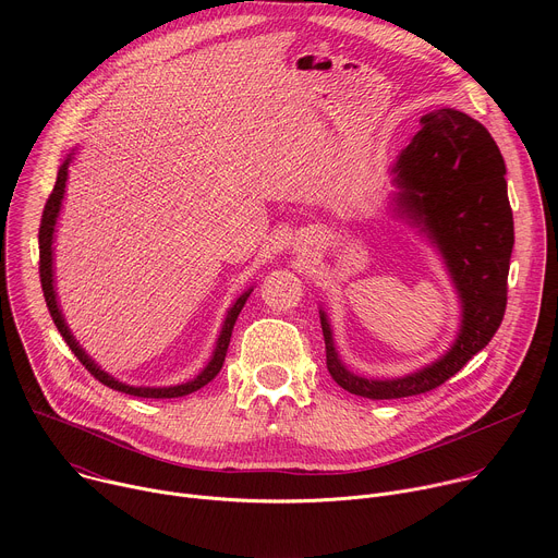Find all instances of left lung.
Masks as SVG:
<instances>
[{
    "label": "left lung",
    "instance_id": "1",
    "mask_svg": "<svg viewBox=\"0 0 558 558\" xmlns=\"http://www.w3.org/2000/svg\"><path fill=\"white\" fill-rule=\"evenodd\" d=\"M420 123L390 168V209L439 254L461 304V320L454 342L435 362L400 377H364L342 362L331 320L320 306L331 377L368 400L437 388L486 349L506 313L514 220L504 156L480 121L454 108L433 110Z\"/></svg>",
    "mask_w": 558,
    "mask_h": 558
}]
</instances>
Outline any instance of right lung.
Instances as JSON below:
<instances>
[{"label":"right lung","mask_w":558,"mask_h":558,"mask_svg":"<svg viewBox=\"0 0 558 558\" xmlns=\"http://www.w3.org/2000/svg\"><path fill=\"white\" fill-rule=\"evenodd\" d=\"M74 151L76 147H72L65 158L61 161L59 170H57V181H54V190L44 207V216H41V227H39V276H41V289H44V298H46V304H48V311L52 315V320L61 333V338L65 340V344L72 349V353L76 355V360L82 362L101 384L119 390V392H125V395H134V397H151V400H172V397H183V395H190L198 388H203L205 384H209L222 368V362H225V355H227V347H229V340H231V331H233V325L238 320V313L243 311L250 293L254 291V287H247L241 295H238L231 306L227 308V315L222 320V327H220V333L216 338V347L211 351V357L209 362L205 364V368L183 381V384H174V386H130L125 381H119L117 377H112L110 373H106L88 353L86 349L76 342V338L72 336L65 317H63V311H61V304H59V298H57V287H54V231H57V220H59V211H61V205H63V196H65V183H68V168L72 163L74 158Z\"/></svg>","instance_id":"obj_1"}]
</instances>
